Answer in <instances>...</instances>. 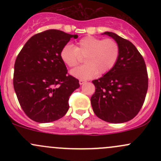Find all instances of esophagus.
Returning a JSON list of instances; mask_svg holds the SVG:
<instances>
[{
    "mask_svg": "<svg viewBox=\"0 0 161 161\" xmlns=\"http://www.w3.org/2000/svg\"><path fill=\"white\" fill-rule=\"evenodd\" d=\"M85 82L86 81L83 80V79H79V84H80V85H82V84L85 83Z\"/></svg>",
    "mask_w": 161,
    "mask_h": 161,
    "instance_id": "esophagus-1",
    "label": "esophagus"
}]
</instances>
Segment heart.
I'll return each mask as SVG.
<instances>
[{"label":"heart","instance_id":"obj_1","mask_svg":"<svg viewBox=\"0 0 161 161\" xmlns=\"http://www.w3.org/2000/svg\"><path fill=\"white\" fill-rule=\"evenodd\" d=\"M120 56V47L113 39H100L88 36L81 39L76 47L67 43L61 48L60 57L69 67L73 68L85 58L86 63L71 71V75L80 79H89L98 73L109 72L117 64Z\"/></svg>","mask_w":161,"mask_h":161}]
</instances>
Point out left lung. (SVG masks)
Listing matches in <instances>:
<instances>
[{
    "mask_svg": "<svg viewBox=\"0 0 161 161\" xmlns=\"http://www.w3.org/2000/svg\"><path fill=\"white\" fill-rule=\"evenodd\" d=\"M120 47V56L114 67L101 78L92 80L96 91L91 97L95 114L110 123H123L137 115L148 90V75L143 58L128 40L111 32Z\"/></svg>",
    "mask_w": 161,
    "mask_h": 161,
    "instance_id": "obj_1",
    "label": "left lung"
}]
</instances>
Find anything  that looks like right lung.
Returning a JSON list of instances; mask_svg holds the SVG:
<instances>
[{
    "mask_svg": "<svg viewBox=\"0 0 161 161\" xmlns=\"http://www.w3.org/2000/svg\"><path fill=\"white\" fill-rule=\"evenodd\" d=\"M71 35L49 30L37 33L25 43L15 60L13 85L25 114L33 121L47 123L62 118L69 111V97L79 87V80L68 75L60 57Z\"/></svg>",
    "mask_w": 161,
    "mask_h": 161,
    "instance_id": "obj_1",
    "label": "right lung"
}]
</instances>
